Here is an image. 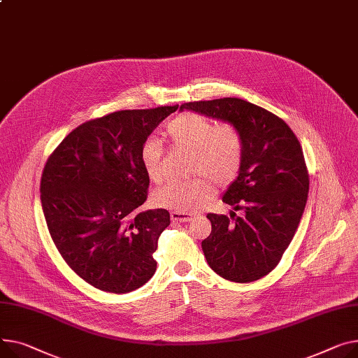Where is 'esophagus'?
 Masks as SVG:
<instances>
[{
  "mask_svg": "<svg viewBox=\"0 0 358 358\" xmlns=\"http://www.w3.org/2000/svg\"><path fill=\"white\" fill-rule=\"evenodd\" d=\"M171 219L173 222H180V223H188L193 219V214L189 213H181V211H173L171 213Z\"/></svg>",
  "mask_w": 358,
  "mask_h": 358,
  "instance_id": "esophagus-1",
  "label": "esophagus"
}]
</instances>
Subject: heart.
<instances>
[{
  "label": "heart",
  "mask_w": 358,
  "mask_h": 358,
  "mask_svg": "<svg viewBox=\"0 0 358 358\" xmlns=\"http://www.w3.org/2000/svg\"><path fill=\"white\" fill-rule=\"evenodd\" d=\"M166 135L174 145L193 152V173L203 171L219 184H229L239 174L243 142L234 125L227 122L214 125L203 115L185 112L166 125ZM161 157L162 145L158 138L150 136L142 142L139 162L154 182L162 178ZM211 178L200 176L187 181H170L157 189L152 200L158 207L181 213L197 211L214 194Z\"/></svg>",
  "instance_id": "obj_1"
}]
</instances>
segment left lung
I'll list each match as a JSON object with an SVG mask.
<instances>
[{
	"mask_svg": "<svg viewBox=\"0 0 358 358\" xmlns=\"http://www.w3.org/2000/svg\"><path fill=\"white\" fill-rule=\"evenodd\" d=\"M184 109L231 124L242 136L243 161L223 201L244 216L230 222L208 213L211 233L201 248L222 278L257 280L276 268L305 210L309 180L299 141L280 117L243 99L189 102Z\"/></svg>",
	"mask_w": 358,
	"mask_h": 358,
	"instance_id": "1",
	"label": "left lung"
}]
</instances>
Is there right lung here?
<instances>
[{
	"label": "right lung",
	"instance_id": "1",
	"mask_svg": "<svg viewBox=\"0 0 358 358\" xmlns=\"http://www.w3.org/2000/svg\"><path fill=\"white\" fill-rule=\"evenodd\" d=\"M177 109L93 119L71 131L45 162L40 194L52 239L66 264L101 291H135L157 271L152 253L171 220L164 208H139L150 185L139 150Z\"/></svg>",
	"mask_w": 358,
	"mask_h": 358
}]
</instances>
